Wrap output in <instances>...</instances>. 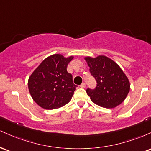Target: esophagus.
Returning <instances> with one entry per match:
<instances>
[{"label":"esophagus","mask_w":151,"mask_h":151,"mask_svg":"<svg viewBox=\"0 0 151 151\" xmlns=\"http://www.w3.org/2000/svg\"><path fill=\"white\" fill-rule=\"evenodd\" d=\"M80 87L81 88H85L86 87V84H85V83H84V82L81 83V85H80Z\"/></svg>","instance_id":"34e87169"}]
</instances>
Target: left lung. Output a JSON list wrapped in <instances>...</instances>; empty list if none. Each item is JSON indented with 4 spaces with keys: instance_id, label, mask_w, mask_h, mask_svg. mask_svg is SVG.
I'll return each mask as SVG.
<instances>
[{
    "instance_id": "8db88e82",
    "label": "left lung",
    "mask_w": 151,
    "mask_h": 151,
    "mask_svg": "<svg viewBox=\"0 0 151 151\" xmlns=\"http://www.w3.org/2000/svg\"><path fill=\"white\" fill-rule=\"evenodd\" d=\"M89 72L96 81L94 89L86 93L93 103L107 109L114 108L124 101L129 92L130 83L119 65L107 57L85 58Z\"/></svg>"
}]
</instances>
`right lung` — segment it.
Returning <instances> with one entry per match:
<instances>
[{"instance_id":"right-lung-1","label":"right lung","mask_w":151,"mask_h":151,"mask_svg":"<svg viewBox=\"0 0 151 151\" xmlns=\"http://www.w3.org/2000/svg\"><path fill=\"white\" fill-rule=\"evenodd\" d=\"M72 59L73 57L65 58L59 54L51 55L31 74L29 91L40 106L48 110L58 109L72 99L77 86L74 84L67 67Z\"/></svg>"}]
</instances>
